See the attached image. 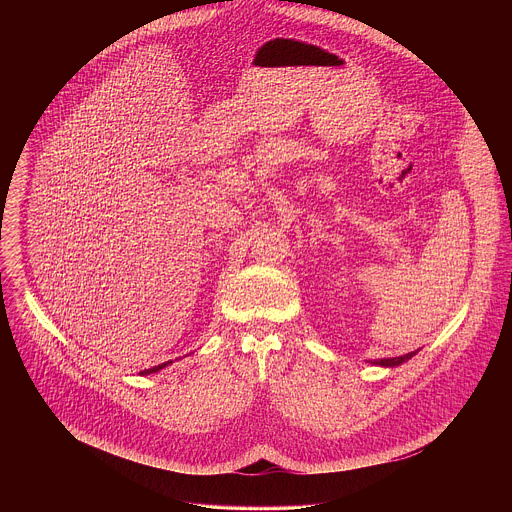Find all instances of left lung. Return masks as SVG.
I'll list each match as a JSON object with an SVG mask.
<instances>
[{"label": "left lung", "mask_w": 512, "mask_h": 512, "mask_svg": "<svg viewBox=\"0 0 512 512\" xmlns=\"http://www.w3.org/2000/svg\"><path fill=\"white\" fill-rule=\"evenodd\" d=\"M416 355V351H412V353H408V355H402V357H394V359H380V361H370V365H378V366H398L402 365V363H406V361H410L412 357Z\"/></svg>", "instance_id": "obj_1"}]
</instances>
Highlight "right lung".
Wrapping results in <instances>:
<instances>
[{
  "label": "right lung",
  "mask_w": 512,
  "mask_h": 512,
  "mask_svg": "<svg viewBox=\"0 0 512 512\" xmlns=\"http://www.w3.org/2000/svg\"><path fill=\"white\" fill-rule=\"evenodd\" d=\"M169 363H171V361H169ZM169 363H161V365L153 366V368H146V370H142L140 374H151V372H157V370L165 368V366L169 365Z\"/></svg>",
  "instance_id": "right-lung-1"
}]
</instances>
